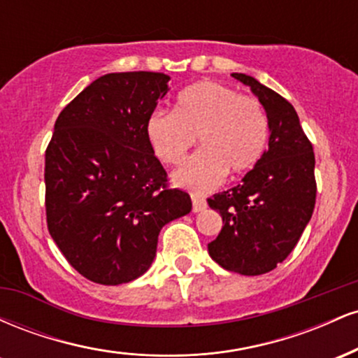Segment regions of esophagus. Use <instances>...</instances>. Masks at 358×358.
<instances>
[{
    "instance_id": "1",
    "label": "esophagus",
    "mask_w": 358,
    "mask_h": 358,
    "mask_svg": "<svg viewBox=\"0 0 358 358\" xmlns=\"http://www.w3.org/2000/svg\"><path fill=\"white\" fill-rule=\"evenodd\" d=\"M192 203H193V212H200L207 207L205 199H202V196H199V195H192Z\"/></svg>"
}]
</instances>
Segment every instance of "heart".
Returning a JSON list of instances; mask_svg holds the SVG:
<instances>
[{
    "instance_id": "obj_1",
    "label": "heart",
    "mask_w": 358,
    "mask_h": 358,
    "mask_svg": "<svg viewBox=\"0 0 358 358\" xmlns=\"http://www.w3.org/2000/svg\"><path fill=\"white\" fill-rule=\"evenodd\" d=\"M145 131L166 165H180L199 136L202 150L176 171L173 182L202 193L217 187L227 171L237 176L257 165L268 146L269 121L256 97L203 80L178 94L173 113L155 110Z\"/></svg>"
}]
</instances>
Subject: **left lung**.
Wrapping results in <instances>:
<instances>
[{
    "instance_id": "8db88e82",
    "label": "left lung",
    "mask_w": 358,
    "mask_h": 358,
    "mask_svg": "<svg viewBox=\"0 0 358 358\" xmlns=\"http://www.w3.org/2000/svg\"><path fill=\"white\" fill-rule=\"evenodd\" d=\"M232 77L249 85L264 108L269 143L242 183L208 199L224 222L208 254L224 269L259 276L289 256L313 215L315 153L285 97L245 73Z\"/></svg>"
}]
</instances>
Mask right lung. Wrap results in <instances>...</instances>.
<instances>
[{"label": "right lung", "mask_w": 358, "mask_h": 358, "mask_svg": "<svg viewBox=\"0 0 358 358\" xmlns=\"http://www.w3.org/2000/svg\"><path fill=\"white\" fill-rule=\"evenodd\" d=\"M159 72L106 73L65 106L45 151V208L69 264L106 286L150 269L158 236L187 215V192L168 187L146 121L168 92Z\"/></svg>", "instance_id": "right-lung-1"}]
</instances>
